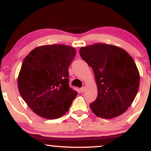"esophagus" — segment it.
Returning <instances> with one entry per match:
<instances>
[{
	"label": "esophagus",
	"instance_id": "1",
	"mask_svg": "<svg viewBox=\"0 0 151 151\" xmlns=\"http://www.w3.org/2000/svg\"><path fill=\"white\" fill-rule=\"evenodd\" d=\"M85 90H86V88H85V87H82V88H81V92H85Z\"/></svg>",
	"mask_w": 151,
	"mask_h": 151
}]
</instances>
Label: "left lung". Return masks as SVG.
Returning a JSON list of instances; mask_svg holds the SVG:
<instances>
[{
  "label": "left lung",
  "mask_w": 151,
  "mask_h": 151,
  "mask_svg": "<svg viewBox=\"0 0 151 151\" xmlns=\"http://www.w3.org/2000/svg\"><path fill=\"white\" fill-rule=\"evenodd\" d=\"M80 56L94 71L98 96L90 105L100 118L110 119L127 111L139 86V74L130 55L118 46L97 43L82 47Z\"/></svg>",
  "instance_id": "8db88e82"
}]
</instances>
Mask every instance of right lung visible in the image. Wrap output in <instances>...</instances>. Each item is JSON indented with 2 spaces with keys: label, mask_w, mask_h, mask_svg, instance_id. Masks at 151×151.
Returning a JSON list of instances; mask_svg holds the SVG:
<instances>
[{
  "label": "right lung",
  "mask_w": 151,
  "mask_h": 151,
  "mask_svg": "<svg viewBox=\"0 0 151 151\" xmlns=\"http://www.w3.org/2000/svg\"><path fill=\"white\" fill-rule=\"evenodd\" d=\"M76 55L73 47L45 45L31 50L18 78L19 92L40 117L52 120L68 111L77 92L69 86L68 67Z\"/></svg>",
  "instance_id": "add662e5"
}]
</instances>
